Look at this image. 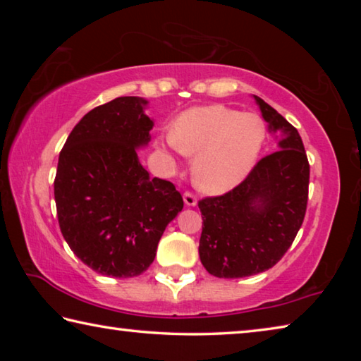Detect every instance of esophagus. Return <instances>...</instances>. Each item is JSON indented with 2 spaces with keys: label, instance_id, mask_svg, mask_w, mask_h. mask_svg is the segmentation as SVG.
Returning <instances> with one entry per match:
<instances>
[{
  "label": "esophagus",
  "instance_id": "esophagus-1",
  "mask_svg": "<svg viewBox=\"0 0 361 361\" xmlns=\"http://www.w3.org/2000/svg\"><path fill=\"white\" fill-rule=\"evenodd\" d=\"M183 200H185V204L188 207L197 205V197H195L192 192H185V194H183Z\"/></svg>",
  "mask_w": 361,
  "mask_h": 361
}]
</instances>
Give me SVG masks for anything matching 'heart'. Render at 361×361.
Segmentation results:
<instances>
[{
    "label": "heart",
    "instance_id": "1",
    "mask_svg": "<svg viewBox=\"0 0 361 361\" xmlns=\"http://www.w3.org/2000/svg\"><path fill=\"white\" fill-rule=\"evenodd\" d=\"M264 140L266 124L258 114L210 105L180 114L167 143L194 156L192 180L197 188L223 194L252 172Z\"/></svg>",
    "mask_w": 361,
    "mask_h": 361
}]
</instances>
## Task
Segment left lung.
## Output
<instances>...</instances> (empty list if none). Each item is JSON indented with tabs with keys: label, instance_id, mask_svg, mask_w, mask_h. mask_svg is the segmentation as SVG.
I'll return each mask as SVG.
<instances>
[{
	"label": "left lung",
	"instance_id": "8db88e82",
	"mask_svg": "<svg viewBox=\"0 0 361 361\" xmlns=\"http://www.w3.org/2000/svg\"><path fill=\"white\" fill-rule=\"evenodd\" d=\"M269 130L283 132L280 149L256 164L240 185L199 200L202 234L199 256L219 279L264 272L288 252L304 221L309 195V161L298 130L255 95Z\"/></svg>",
	"mask_w": 361,
	"mask_h": 361
}]
</instances>
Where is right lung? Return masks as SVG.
I'll use <instances>...</instances> for the list:
<instances>
[{
  "instance_id": "1",
  "label": "right lung",
  "mask_w": 361,
  "mask_h": 361,
  "mask_svg": "<svg viewBox=\"0 0 361 361\" xmlns=\"http://www.w3.org/2000/svg\"><path fill=\"white\" fill-rule=\"evenodd\" d=\"M148 102L118 97L78 122L54 180L63 239L84 264L108 277H137L154 261L167 224L183 209L173 183L149 178L137 149L154 126Z\"/></svg>"
}]
</instances>
